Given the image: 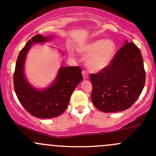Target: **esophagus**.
Returning a JSON list of instances; mask_svg holds the SVG:
<instances>
[{"label":"esophagus","mask_w":156,"mask_h":156,"mask_svg":"<svg viewBox=\"0 0 156 156\" xmlns=\"http://www.w3.org/2000/svg\"><path fill=\"white\" fill-rule=\"evenodd\" d=\"M82 75H83V78H84V79H87V78H88V74H87V72H86V71H83Z\"/></svg>","instance_id":"esophagus-1"}]
</instances>
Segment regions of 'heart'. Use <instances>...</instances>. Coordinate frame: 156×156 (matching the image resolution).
Listing matches in <instances>:
<instances>
[{
	"mask_svg": "<svg viewBox=\"0 0 156 156\" xmlns=\"http://www.w3.org/2000/svg\"><path fill=\"white\" fill-rule=\"evenodd\" d=\"M115 44L112 40H97L84 45L79 52L86 56V65L94 72H99L108 66L115 53Z\"/></svg>",
	"mask_w": 156,
	"mask_h": 156,
	"instance_id": "heart-1",
	"label": "heart"
}]
</instances>
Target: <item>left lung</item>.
<instances>
[{
  "instance_id": "obj_1",
  "label": "left lung",
  "mask_w": 156,
  "mask_h": 156,
  "mask_svg": "<svg viewBox=\"0 0 156 156\" xmlns=\"http://www.w3.org/2000/svg\"><path fill=\"white\" fill-rule=\"evenodd\" d=\"M91 100L97 109L115 112L130 108L140 95L146 81L144 60L133 42H125L106 68L90 74Z\"/></svg>"
}]
</instances>
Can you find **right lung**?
Masks as SVG:
<instances>
[{
	"instance_id": "1",
	"label": "right lung",
	"mask_w": 156,
	"mask_h": 156,
	"mask_svg": "<svg viewBox=\"0 0 156 156\" xmlns=\"http://www.w3.org/2000/svg\"><path fill=\"white\" fill-rule=\"evenodd\" d=\"M51 39L36 34L26 43L19 53L13 75L14 90L25 109L31 115L41 119L57 117L65 112L71 95L83 79L79 66L61 67L51 86L43 90L35 89L26 80L24 74V63L26 54L31 45L44 43Z\"/></svg>"
}]
</instances>
